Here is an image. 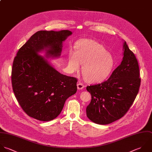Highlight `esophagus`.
Wrapping results in <instances>:
<instances>
[{
  "mask_svg": "<svg viewBox=\"0 0 152 152\" xmlns=\"http://www.w3.org/2000/svg\"><path fill=\"white\" fill-rule=\"evenodd\" d=\"M85 87V85L82 83H77V89H80V90H82L83 89V88Z\"/></svg>",
  "mask_w": 152,
  "mask_h": 152,
  "instance_id": "obj_1",
  "label": "esophagus"
}]
</instances>
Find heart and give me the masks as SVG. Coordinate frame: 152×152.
Listing matches in <instances>:
<instances>
[{
	"label": "heart",
	"instance_id": "b5f03b06",
	"mask_svg": "<svg viewBox=\"0 0 152 152\" xmlns=\"http://www.w3.org/2000/svg\"><path fill=\"white\" fill-rule=\"evenodd\" d=\"M76 51L71 50L68 57V69L72 72L78 71L83 63L82 73L87 81L100 82L111 74L114 66L113 55L98 42L90 39L79 41Z\"/></svg>",
	"mask_w": 152,
	"mask_h": 152
}]
</instances>
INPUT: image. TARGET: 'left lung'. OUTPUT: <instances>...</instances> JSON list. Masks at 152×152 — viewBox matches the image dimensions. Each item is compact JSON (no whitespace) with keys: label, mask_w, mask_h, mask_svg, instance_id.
I'll return each mask as SVG.
<instances>
[{"label":"left lung","mask_w":152,"mask_h":152,"mask_svg":"<svg viewBox=\"0 0 152 152\" xmlns=\"http://www.w3.org/2000/svg\"><path fill=\"white\" fill-rule=\"evenodd\" d=\"M121 63L110 78L86 87L91 101L86 108L88 118L98 124H108L123 117L129 110L139 91L141 79L138 61L126 42Z\"/></svg>","instance_id":"1"}]
</instances>
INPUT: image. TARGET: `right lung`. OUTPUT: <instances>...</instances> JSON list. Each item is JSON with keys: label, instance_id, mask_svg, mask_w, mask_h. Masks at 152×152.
<instances>
[{"label": "right lung", "instance_id": "right-lung-1", "mask_svg": "<svg viewBox=\"0 0 152 152\" xmlns=\"http://www.w3.org/2000/svg\"><path fill=\"white\" fill-rule=\"evenodd\" d=\"M69 30L39 31L17 52L11 80L15 96L24 112L36 120L48 121L62 111L65 101L77 91V79L61 74L38 52L60 55L62 43L72 34Z\"/></svg>", "mask_w": 152, "mask_h": 152}]
</instances>
